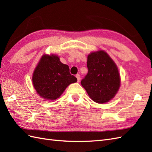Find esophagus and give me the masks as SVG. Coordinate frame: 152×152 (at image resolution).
Segmentation results:
<instances>
[{
    "instance_id": "1",
    "label": "esophagus",
    "mask_w": 152,
    "mask_h": 152,
    "mask_svg": "<svg viewBox=\"0 0 152 152\" xmlns=\"http://www.w3.org/2000/svg\"><path fill=\"white\" fill-rule=\"evenodd\" d=\"M76 78H77V80H78V82H80V74H76Z\"/></svg>"
}]
</instances>
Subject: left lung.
Returning <instances> with one entry per match:
<instances>
[{
  "label": "left lung",
  "instance_id": "left-lung-1",
  "mask_svg": "<svg viewBox=\"0 0 152 152\" xmlns=\"http://www.w3.org/2000/svg\"><path fill=\"white\" fill-rule=\"evenodd\" d=\"M88 72L81 84L93 101L100 104L114 97L120 86L118 67L104 51L90 53L88 57Z\"/></svg>",
  "mask_w": 152,
  "mask_h": 152
}]
</instances>
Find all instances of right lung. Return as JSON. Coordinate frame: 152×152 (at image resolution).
<instances>
[{
  "instance_id": "add662e5",
  "label": "right lung",
  "mask_w": 152,
  "mask_h": 152,
  "mask_svg": "<svg viewBox=\"0 0 152 152\" xmlns=\"http://www.w3.org/2000/svg\"><path fill=\"white\" fill-rule=\"evenodd\" d=\"M69 70V66L61 63L58 56L44 55L33 76V83L38 94L50 101L59 98L68 86L77 82Z\"/></svg>"
}]
</instances>
